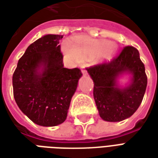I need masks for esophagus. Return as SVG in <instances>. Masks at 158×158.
Returning a JSON list of instances; mask_svg holds the SVG:
<instances>
[{"instance_id": "34e87169", "label": "esophagus", "mask_w": 158, "mask_h": 158, "mask_svg": "<svg viewBox=\"0 0 158 158\" xmlns=\"http://www.w3.org/2000/svg\"><path fill=\"white\" fill-rule=\"evenodd\" d=\"M81 72H82L83 75H85V76L87 75V72H86L85 69H81Z\"/></svg>"}]
</instances>
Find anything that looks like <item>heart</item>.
Listing matches in <instances>:
<instances>
[{
    "instance_id": "obj_1",
    "label": "heart",
    "mask_w": 158,
    "mask_h": 158,
    "mask_svg": "<svg viewBox=\"0 0 158 158\" xmlns=\"http://www.w3.org/2000/svg\"><path fill=\"white\" fill-rule=\"evenodd\" d=\"M62 52L73 62H80L81 60H89L96 57L103 62L109 60L116 54L118 45L107 40H96L87 36H79L73 40L72 45L64 42Z\"/></svg>"
}]
</instances>
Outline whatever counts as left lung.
Returning <instances> with one entry per match:
<instances>
[{
	"instance_id": "obj_1",
	"label": "left lung",
	"mask_w": 158,
	"mask_h": 158,
	"mask_svg": "<svg viewBox=\"0 0 158 158\" xmlns=\"http://www.w3.org/2000/svg\"><path fill=\"white\" fill-rule=\"evenodd\" d=\"M87 71L94 82L96 107L104 121L120 122L135 113L147 85L145 66L137 49L126 46L113 61ZM124 77L128 81L123 85L120 79Z\"/></svg>"
}]
</instances>
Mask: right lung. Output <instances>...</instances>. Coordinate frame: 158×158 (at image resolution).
Wrapping results in <instances>:
<instances>
[{"instance_id": "add662e5", "label": "right lung", "mask_w": 158, "mask_h": 158, "mask_svg": "<svg viewBox=\"0 0 158 158\" xmlns=\"http://www.w3.org/2000/svg\"><path fill=\"white\" fill-rule=\"evenodd\" d=\"M61 35H45L19 59L12 76L14 99L32 122L53 127L64 122L82 73L63 67Z\"/></svg>"}]
</instances>
